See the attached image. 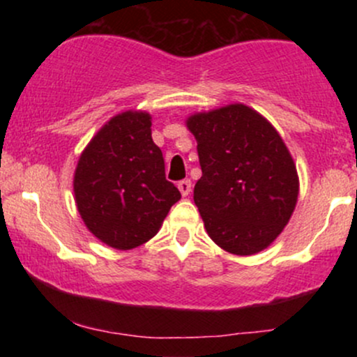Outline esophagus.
<instances>
[{
  "label": "esophagus",
  "instance_id": "34e87169",
  "mask_svg": "<svg viewBox=\"0 0 357 357\" xmlns=\"http://www.w3.org/2000/svg\"><path fill=\"white\" fill-rule=\"evenodd\" d=\"M178 190L181 191L183 196H188L191 192V181L190 179H183V181L178 183Z\"/></svg>",
  "mask_w": 357,
  "mask_h": 357
}]
</instances>
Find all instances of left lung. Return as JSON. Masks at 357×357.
Returning <instances> with one entry per match:
<instances>
[{"label":"left lung","mask_w":357,"mask_h":357,"mask_svg":"<svg viewBox=\"0 0 357 357\" xmlns=\"http://www.w3.org/2000/svg\"><path fill=\"white\" fill-rule=\"evenodd\" d=\"M203 176L195 203L208 235L235 255H253L280 235L298 196L289 149L267 119L233 104L188 119Z\"/></svg>","instance_id":"obj_1"}]
</instances>
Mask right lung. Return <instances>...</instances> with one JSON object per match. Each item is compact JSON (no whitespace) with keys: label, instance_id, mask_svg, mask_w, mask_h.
<instances>
[{"label":"right lung","instance_id":"add662e5","mask_svg":"<svg viewBox=\"0 0 357 357\" xmlns=\"http://www.w3.org/2000/svg\"><path fill=\"white\" fill-rule=\"evenodd\" d=\"M73 191L84 223L109 247L153 238L181 192L166 179L149 114L129 110L102 127L80 155Z\"/></svg>","mask_w":357,"mask_h":357}]
</instances>
